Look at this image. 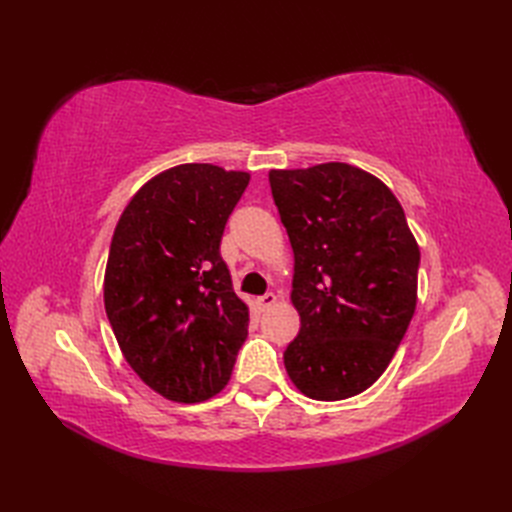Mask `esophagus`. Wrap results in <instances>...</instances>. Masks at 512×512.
Here are the masks:
<instances>
[{
	"label": "esophagus",
	"instance_id": "obj_1",
	"mask_svg": "<svg viewBox=\"0 0 512 512\" xmlns=\"http://www.w3.org/2000/svg\"><path fill=\"white\" fill-rule=\"evenodd\" d=\"M275 301H277L275 292H267V294H262V297H258V299H256V303H258V307H260V309H269L271 305H275Z\"/></svg>",
	"mask_w": 512,
	"mask_h": 512
}]
</instances>
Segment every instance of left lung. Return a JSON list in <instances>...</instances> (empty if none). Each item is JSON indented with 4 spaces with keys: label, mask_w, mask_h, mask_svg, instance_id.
I'll return each mask as SVG.
<instances>
[{
    "label": "left lung",
    "mask_w": 512,
    "mask_h": 512,
    "mask_svg": "<svg viewBox=\"0 0 512 512\" xmlns=\"http://www.w3.org/2000/svg\"><path fill=\"white\" fill-rule=\"evenodd\" d=\"M269 183L301 316L284 352L288 376L318 401L359 395L389 367L414 316L421 252L406 213L380 179L342 162L271 170Z\"/></svg>",
    "instance_id": "left-lung-1"
}]
</instances>
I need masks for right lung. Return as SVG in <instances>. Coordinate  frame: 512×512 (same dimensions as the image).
I'll return each instance as SVG.
<instances>
[{
    "label": "right lung",
    "mask_w": 512,
    "mask_h": 512,
    "mask_svg": "<svg viewBox=\"0 0 512 512\" xmlns=\"http://www.w3.org/2000/svg\"><path fill=\"white\" fill-rule=\"evenodd\" d=\"M247 183L239 170L175 166L134 194L115 228L108 322L138 378L179 404L220 393L247 337L250 312L220 254Z\"/></svg>",
    "instance_id": "add662e5"
}]
</instances>
